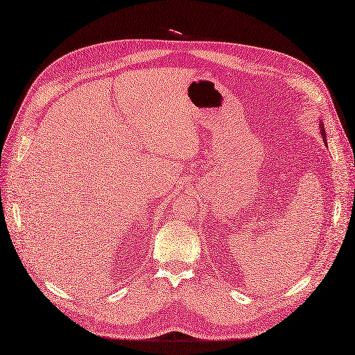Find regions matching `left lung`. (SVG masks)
<instances>
[{
	"instance_id": "left-lung-1",
	"label": "left lung",
	"mask_w": 355,
	"mask_h": 355,
	"mask_svg": "<svg viewBox=\"0 0 355 355\" xmlns=\"http://www.w3.org/2000/svg\"><path fill=\"white\" fill-rule=\"evenodd\" d=\"M321 135H322V138H324V141H325V132H324L322 127H321Z\"/></svg>"
}]
</instances>
